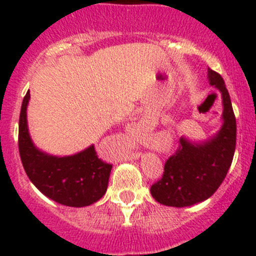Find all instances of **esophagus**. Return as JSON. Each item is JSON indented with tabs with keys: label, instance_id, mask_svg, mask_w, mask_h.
Instances as JSON below:
<instances>
[{
	"label": "esophagus",
	"instance_id": "esophagus-1",
	"mask_svg": "<svg viewBox=\"0 0 256 256\" xmlns=\"http://www.w3.org/2000/svg\"><path fill=\"white\" fill-rule=\"evenodd\" d=\"M138 158H140V154H136V155H134V159H138Z\"/></svg>",
	"mask_w": 256,
	"mask_h": 256
}]
</instances>
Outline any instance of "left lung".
<instances>
[{
  "label": "left lung",
  "mask_w": 256,
  "mask_h": 256,
  "mask_svg": "<svg viewBox=\"0 0 256 256\" xmlns=\"http://www.w3.org/2000/svg\"><path fill=\"white\" fill-rule=\"evenodd\" d=\"M209 84L222 96V126L216 134L195 141L182 136L177 152L165 162L162 178L151 186V195L166 206L184 208L208 200L227 176L236 148V118L224 80L208 69Z\"/></svg>",
  "instance_id": "left-lung-1"
}]
</instances>
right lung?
<instances>
[{
  "mask_svg": "<svg viewBox=\"0 0 256 256\" xmlns=\"http://www.w3.org/2000/svg\"><path fill=\"white\" fill-rule=\"evenodd\" d=\"M30 94L26 92L19 119V152L30 182L58 204L83 208L100 200L108 190L112 165L97 158L94 144L73 155L58 156L34 144L28 128Z\"/></svg>",
  "mask_w": 256,
  "mask_h": 256,
  "instance_id": "right-lung-1",
  "label": "right lung"
}]
</instances>
